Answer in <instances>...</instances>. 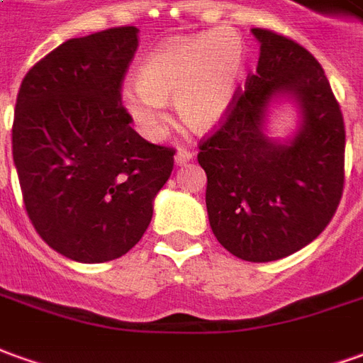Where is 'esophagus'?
I'll return each mask as SVG.
<instances>
[{"instance_id": "34e87169", "label": "esophagus", "mask_w": 363, "mask_h": 363, "mask_svg": "<svg viewBox=\"0 0 363 363\" xmlns=\"http://www.w3.org/2000/svg\"><path fill=\"white\" fill-rule=\"evenodd\" d=\"M194 160V152H189L187 148H179L176 152V164L177 166H184L187 162H191Z\"/></svg>"}]
</instances>
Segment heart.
I'll list each match as a JSON object with an SVG mask.
<instances>
[{"mask_svg":"<svg viewBox=\"0 0 363 363\" xmlns=\"http://www.w3.org/2000/svg\"><path fill=\"white\" fill-rule=\"evenodd\" d=\"M245 65L241 39L227 31L182 37L152 52L140 67V81L122 84L120 99L146 138L164 136L169 99L187 126L209 130L233 106Z\"/></svg>","mask_w":363,"mask_h":363,"instance_id":"obj_1","label":"heart"}]
</instances>
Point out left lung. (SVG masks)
<instances>
[{
    "mask_svg": "<svg viewBox=\"0 0 363 363\" xmlns=\"http://www.w3.org/2000/svg\"><path fill=\"white\" fill-rule=\"evenodd\" d=\"M261 43L257 72L247 77L219 128L199 142L211 231L229 253L251 262L284 259L318 237L344 191L346 130L320 62L302 45L255 27ZM299 102L295 138L264 134L272 98Z\"/></svg>",
    "mask_w": 363,
    "mask_h": 363,
    "instance_id": "left-lung-1",
    "label": "left lung"
}]
</instances>
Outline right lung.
<instances>
[{"mask_svg": "<svg viewBox=\"0 0 363 363\" xmlns=\"http://www.w3.org/2000/svg\"><path fill=\"white\" fill-rule=\"evenodd\" d=\"M136 27L69 39L25 74L15 102L13 162L27 215L67 259L106 262L146 233L176 150L130 126L120 89Z\"/></svg>", "mask_w": 363, "mask_h": 363, "instance_id": "1", "label": "right lung"}]
</instances>
